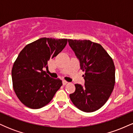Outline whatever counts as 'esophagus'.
<instances>
[{
    "instance_id": "1",
    "label": "esophagus",
    "mask_w": 133,
    "mask_h": 133,
    "mask_svg": "<svg viewBox=\"0 0 133 133\" xmlns=\"http://www.w3.org/2000/svg\"><path fill=\"white\" fill-rule=\"evenodd\" d=\"M68 82H67L66 81H65V80L62 81V84H63V85L67 84H68Z\"/></svg>"
}]
</instances>
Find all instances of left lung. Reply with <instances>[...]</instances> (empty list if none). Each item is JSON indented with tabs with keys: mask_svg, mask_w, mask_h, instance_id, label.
I'll return each mask as SVG.
<instances>
[{
	"mask_svg": "<svg viewBox=\"0 0 133 133\" xmlns=\"http://www.w3.org/2000/svg\"><path fill=\"white\" fill-rule=\"evenodd\" d=\"M70 47L80 62L84 86L76 84L69 95L76 107L84 112L100 109L106 103L115 84V66L112 59L99 44L89 40L68 39Z\"/></svg>",
	"mask_w": 133,
	"mask_h": 133,
	"instance_id": "8db88e82",
	"label": "left lung"
}]
</instances>
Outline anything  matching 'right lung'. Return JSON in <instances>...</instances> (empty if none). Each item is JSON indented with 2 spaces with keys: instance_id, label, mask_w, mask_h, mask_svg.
Returning <instances> with one entry per match:
<instances>
[{
  "instance_id": "obj_1",
  "label": "right lung",
  "mask_w": 133,
  "mask_h": 133,
  "mask_svg": "<svg viewBox=\"0 0 133 133\" xmlns=\"http://www.w3.org/2000/svg\"><path fill=\"white\" fill-rule=\"evenodd\" d=\"M67 39L41 38L30 43L19 53L12 69L14 92L23 104L39 109L49 103L62 85L43 70L47 62L64 48Z\"/></svg>"
}]
</instances>
